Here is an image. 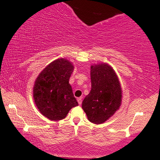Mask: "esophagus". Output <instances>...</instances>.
Wrapping results in <instances>:
<instances>
[{
    "mask_svg": "<svg viewBox=\"0 0 160 160\" xmlns=\"http://www.w3.org/2000/svg\"><path fill=\"white\" fill-rule=\"evenodd\" d=\"M78 102L79 104H82V98H78Z\"/></svg>",
    "mask_w": 160,
    "mask_h": 160,
    "instance_id": "1",
    "label": "esophagus"
}]
</instances>
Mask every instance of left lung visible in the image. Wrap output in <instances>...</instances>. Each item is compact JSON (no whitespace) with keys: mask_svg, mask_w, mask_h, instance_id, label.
I'll return each mask as SVG.
<instances>
[{"mask_svg":"<svg viewBox=\"0 0 160 160\" xmlns=\"http://www.w3.org/2000/svg\"><path fill=\"white\" fill-rule=\"evenodd\" d=\"M91 91L82 102L88 120L102 124L119 110L122 91L118 77L111 65L99 63L91 65Z\"/></svg>","mask_w":160,"mask_h":160,"instance_id":"left-lung-1","label":"left lung"}]
</instances>
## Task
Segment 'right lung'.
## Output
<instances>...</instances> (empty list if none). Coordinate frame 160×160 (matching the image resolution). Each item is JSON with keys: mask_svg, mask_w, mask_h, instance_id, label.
I'll return each instance as SVG.
<instances>
[{"mask_svg": "<svg viewBox=\"0 0 160 160\" xmlns=\"http://www.w3.org/2000/svg\"><path fill=\"white\" fill-rule=\"evenodd\" d=\"M74 68L71 62L58 58L49 64L34 81V102L40 113L50 120L65 118L70 110L78 105L69 83Z\"/></svg>", "mask_w": 160, "mask_h": 160, "instance_id": "right-lung-1", "label": "right lung"}]
</instances>
